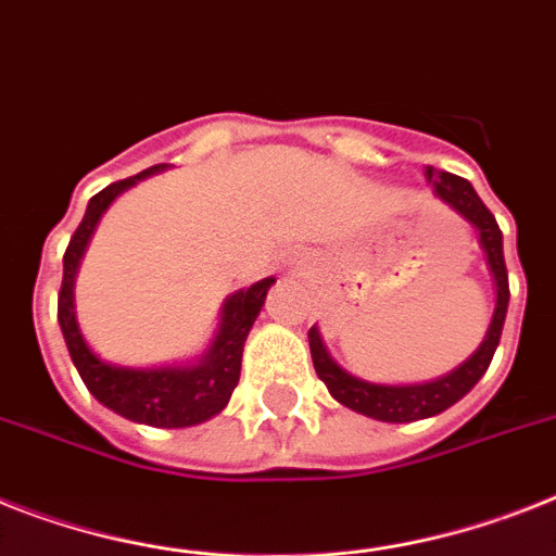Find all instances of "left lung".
<instances>
[{
  "mask_svg": "<svg viewBox=\"0 0 556 556\" xmlns=\"http://www.w3.org/2000/svg\"><path fill=\"white\" fill-rule=\"evenodd\" d=\"M426 176L431 188H434L437 200L445 202L454 214L463 216L477 231L485 263H489L491 277H494L497 302H494V317H491L480 349L473 351L466 363L457 365L445 377H437L431 382H410V386H386V382H368L363 377H354L340 363H333L317 325L311 328L308 345L311 356H314V368H317L319 380L328 386L333 400L345 405V408L356 410V414L380 419V422H417V419L437 417L454 403H459L480 382L482 374L489 371L491 356L497 351L500 333H503L505 311H508V270H505L503 256V231H500L494 214L482 205L471 182H466L463 176L434 168H426Z\"/></svg>",
  "mask_w": 556,
  "mask_h": 556,
  "instance_id": "obj_1",
  "label": "left lung"
}]
</instances>
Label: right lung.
<instances>
[{
	"label": "right lung",
	"mask_w": 556,
	"mask_h": 556,
	"mask_svg": "<svg viewBox=\"0 0 556 556\" xmlns=\"http://www.w3.org/2000/svg\"><path fill=\"white\" fill-rule=\"evenodd\" d=\"M165 168L168 165H153L142 174L108 185L105 191H99L88 202V211H85L83 223L67 242L65 260H62L65 268H62V288H59V328H62L76 371H79L90 394L97 396L105 408L130 419V422H139V426L188 428L216 417L231 400L233 388L239 382L248 331H251L254 319L260 317L268 288L277 279H260L251 288H242L223 302L219 325H216L214 340L205 349V354L191 359V363L156 365V368H134V365H116L102 359L85 342L79 323H76L74 305L76 270H79L85 248L97 231L102 214L119 193H125L148 176L162 174Z\"/></svg>",
	"instance_id": "obj_1"
}]
</instances>
